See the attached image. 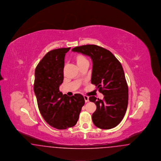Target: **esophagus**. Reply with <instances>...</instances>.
I'll list each match as a JSON object with an SVG mask.
<instances>
[{
	"mask_svg": "<svg viewBox=\"0 0 161 161\" xmlns=\"http://www.w3.org/2000/svg\"><path fill=\"white\" fill-rule=\"evenodd\" d=\"M84 100H85V102H86V103H87V102H88V101H89V97H88L87 96H86V95H84Z\"/></svg>",
	"mask_w": 161,
	"mask_h": 161,
	"instance_id": "obj_1",
	"label": "esophagus"
}]
</instances>
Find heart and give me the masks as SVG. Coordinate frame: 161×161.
Masks as SVG:
<instances>
[{
  "instance_id": "heart-1",
  "label": "heart",
  "mask_w": 161,
  "mask_h": 161,
  "mask_svg": "<svg viewBox=\"0 0 161 161\" xmlns=\"http://www.w3.org/2000/svg\"><path fill=\"white\" fill-rule=\"evenodd\" d=\"M74 59L75 61L77 66L80 68L85 64H89V61L87 58L82 54H77L74 56Z\"/></svg>"
}]
</instances>
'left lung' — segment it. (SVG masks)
Instances as JSON below:
<instances>
[{"label":"left lung","instance_id":"obj_1","mask_svg":"<svg viewBox=\"0 0 161 161\" xmlns=\"http://www.w3.org/2000/svg\"><path fill=\"white\" fill-rule=\"evenodd\" d=\"M72 51L91 57V83L104 95L103 100L94 96L89 98L97 106L92 114L93 123L101 129L115 127L125 114L129 100L128 85L121 63L110 51L95 45L77 46Z\"/></svg>","mask_w":161,"mask_h":161}]
</instances>
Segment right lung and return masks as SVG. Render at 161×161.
I'll list each match as a JSON object with an SVG mask.
<instances>
[{"mask_svg": "<svg viewBox=\"0 0 161 161\" xmlns=\"http://www.w3.org/2000/svg\"><path fill=\"white\" fill-rule=\"evenodd\" d=\"M70 47L50 51L35 70L34 91L40 112L46 123L57 129L74 126L78 120L84 97L80 93L63 95L59 87L63 82L64 56Z\"/></svg>", "mask_w": 161, "mask_h": 161, "instance_id": "1", "label": "right lung"}]
</instances>
